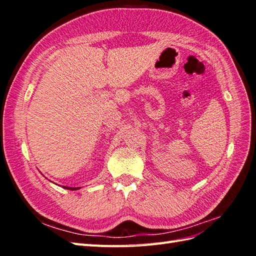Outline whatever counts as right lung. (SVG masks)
<instances>
[{"label": "right lung", "mask_w": 256, "mask_h": 256, "mask_svg": "<svg viewBox=\"0 0 256 256\" xmlns=\"http://www.w3.org/2000/svg\"><path fill=\"white\" fill-rule=\"evenodd\" d=\"M66 189H70V190H76V189H79V188H69V187H65Z\"/></svg>", "instance_id": "right-lung-1"}]
</instances>
